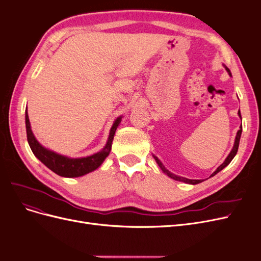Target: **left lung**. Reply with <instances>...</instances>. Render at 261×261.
I'll return each instance as SVG.
<instances>
[{"mask_svg":"<svg viewBox=\"0 0 261 261\" xmlns=\"http://www.w3.org/2000/svg\"><path fill=\"white\" fill-rule=\"evenodd\" d=\"M225 67V69L227 70V73L231 75V72H230V69H228L226 66H224ZM239 115H240V117L242 118V116H241V111H239ZM241 135H242V125L240 126V129H239V132H238V134H236V137H235V143H234V146H233V149L231 150V152H230V154L227 155V158L225 159V161L220 165V167L212 173L211 174V176H213V175H216L217 173H219L221 170H223L226 165H228L230 164V162L233 160V158L236 155V153H238V150H239V145H240V139H241ZM153 158H154V160H155V162L158 163V165H159V167L161 168V170L165 173V174H167L168 176H170L171 178H173V179H175V180H179V181H184V183H188V184H193V185H195V184H198V183H201V179H189V178H186V177H180V176H177V175H175V174H173V173H171L170 171H168L167 169L164 168V165L161 163V161L158 159L156 156H154L153 155Z\"/></svg>","mask_w":261,"mask_h":261,"instance_id":"left-lung-1","label":"left lung"}]
</instances>
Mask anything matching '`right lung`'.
I'll list each match as a JSON object with an SVG mask.
<instances>
[{
  "mask_svg": "<svg viewBox=\"0 0 261 261\" xmlns=\"http://www.w3.org/2000/svg\"><path fill=\"white\" fill-rule=\"evenodd\" d=\"M121 120L122 117L120 116L117 117L115 122L113 123L111 130H110V135L107 141V145L105 146L103 149L101 150V151L86 158H77V159H73V158H67L65 155L55 153L51 151V150H48L46 148L42 147L38 143V140L34 136L33 130L30 128V122H29V117L26 110L27 140L30 146L31 151L34 152V154L45 165L46 168H49L51 171L57 173V174L60 176L78 177L98 169L102 164V162L105 161L106 158L109 155L110 151H111L115 130L117 128V126L120 125Z\"/></svg>",
  "mask_w": 261,
  "mask_h": 261,
  "instance_id": "add662e5",
  "label": "right lung"
}]
</instances>
